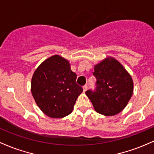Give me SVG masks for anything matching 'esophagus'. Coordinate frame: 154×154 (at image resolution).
<instances>
[{
	"instance_id": "esophagus-1",
	"label": "esophagus",
	"mask_w": 154,
	"mask_h": 154,
	"mask_svg": "<svg viewBox=\"0 0 154 154\" xmlns=\"http://www.w3.org/2000/svg\"><path fill=\"white\" fill-rule=\"evenodd\" d=\"M87 87H88L87 84H85V85L83 86V89H84V92H85V91H86V89H87Z\"/></svg>"
}]
</instances>
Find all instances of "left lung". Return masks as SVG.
<instances>
[{
    "mask_svg": "<svg viewBox=\"0 0 154 154\" xmlns=\"http://www.w3.org/2000/svg\"><path fill=\"white\" fill-rule=\"evenodd\" d=\"M93 75L97 79L95 89L86 91L94 108L105 116L122 111L130 100L133 82L130 75L115 59L105 60L95 65Z\"/></svg>",
    "mask_w": 154,
    "mask_h": 154,
    "instance_id": "8db88e82",
    "label": "left lung"
}]
</instances>
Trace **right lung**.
<instances>
[{
    "mask_svg": "<svg viewBox=\"0 0 154 154\" xmlns=\"http://www.w3.org/2000/svg\"><path fill=\"white\" fill-rule=\"evenodd\" d=\"M68 60L54 55L40 65L34 72L31 91L40 109L51 118H63L73 109L83 88Z\"/></svg>",
    "mask_w": 154,
    "mask_h": 154,
    "instance_id": "obj_1",
    "label": "right lung"
}]
</instances>
